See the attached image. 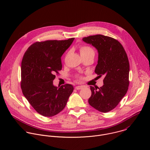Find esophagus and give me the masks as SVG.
<instances>
[{
  "label": "esophagus",
  "mask_w": 150,
  "mask_h": 150,
  "mask_svg": "<svg viewBox=\"0 0 150 150\" xmlns=\"http://www.w3.org/2000/svg\"><path fill=\"white\" fill-rule=\"evenodd\" d=\"M82 88H83L82 86H76V87H75V89L77 90H81V89H82Z\"/></svg>",
  "instance_id": "obj_1"
}]
</instances>
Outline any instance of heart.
<instances>
[{
    "label": "heart",
    "instance_id": "b5f03b06",
    "mask_svg": "<svg viewBox=\"0 0 150 150\" xmlns=\"http://www.w3.org/2000/svg\"><path fill=\"white\" fill-rule=\"evenodd\" d=\"M79 52L82 56L88 55L90 54H94V51L93 49L88 46H82L79 48ZM75 78L78 80H81L83 77L81 74H76L75 75Z\"/></svg>",
    "mask_w": 150,
    "mask_h": 150
}]
</instances>
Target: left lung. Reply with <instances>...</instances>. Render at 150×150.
<instances>
[{
    "label": "left lung",
    "instance_id": "obj_1",
    "mask_svg": "<svg viewBox=\"0 0 150 150\" xmlns=\"http://www.w3.org/2000/svg\"><path fill=\"white\" fill-rule=\"evenodd\" d=\"M83 41L92 45L98 52L95 72L104 76L103 85L100 88L90 86L91 106L106 113L115 109L126 94L129 84V63L120 42L110 37L101 34L83 37Z\"/></svg>",
    "mask_w": 150,
    "mask_h": 150
}]
</instances>
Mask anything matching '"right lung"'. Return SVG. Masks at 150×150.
Returning <instances> with one entry per match:
<instances>
[{
  "label": "right lung",
  "instance_id": "obj_1",
  "mask_svg": "<svg viewBox=\"0 0 150 150\" xmlns=\"http://www.w3.org/2000/svg\"><path fill=\"white\" fill-rule=\"evenodd\" d=\"M75 38L37 41L25 52L21 62V87L34 110L45 117L60 113L74 91L71 84L58 88L53 84L62 70L61 57Z\"/></svg>",
  "mask_w": 150,
  "mask_h": 150
}]
</instances>
